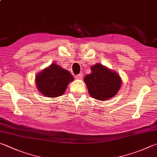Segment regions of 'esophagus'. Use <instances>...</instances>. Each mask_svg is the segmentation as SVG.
Wrapping results in <instances>:
<instances>
[{
	"label": "esophagus",
	"instance_id": "esophagus-1",
	"mask_svg": "<svg viewBox=\"0 0 157 157\" xmlns=\"http://www.w3.org/2000/svg\"><path fill=\"white\" fill-rule=\"evenodd\" d=\"M82 78H83V73H79V74H78V75L75 76V78L78 79H82Z\"/></svg>",
	"mask_w": 157,
	"mask_h": 157
}]
</instances>
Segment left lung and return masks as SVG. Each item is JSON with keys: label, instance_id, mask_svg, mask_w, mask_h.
Instances as JSON below:
<instances>
[{"label": "left lung", "instance_id": "obj_1", "mask_svg": "<svg viewBox=\"0 0 157 157\" xmlns=\"http://www.w3.org/2000/svg\"><path fill=\"white\" fill-rule=\"evenodd\" d=\"M91 73L84 81L91 98L106 101L117 95L122 84L121 77L115 71L98 63L90 67Z\"/></svg>", "mask_w": 157, "mask_h": 157}]
</instances>
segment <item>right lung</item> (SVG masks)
Masks as SVG:
<instances>
[{
  "instance_id": "right-lung-1",
  "label": "right lung",
  "mask_w": 157,
  "mask_h": 157,
  "mask_svg": "<svg viewBox=\"0 0 157 157\" xmlns=\"http://www.w3.org/2000/svg\"><path fill=\"white\" fill-rule=\"evenodd\" d=\"M74 78L69 71L52 63L36 76V85L40 93L47 98H57L65 93Z\"/></svg>"
}]
</instances>
